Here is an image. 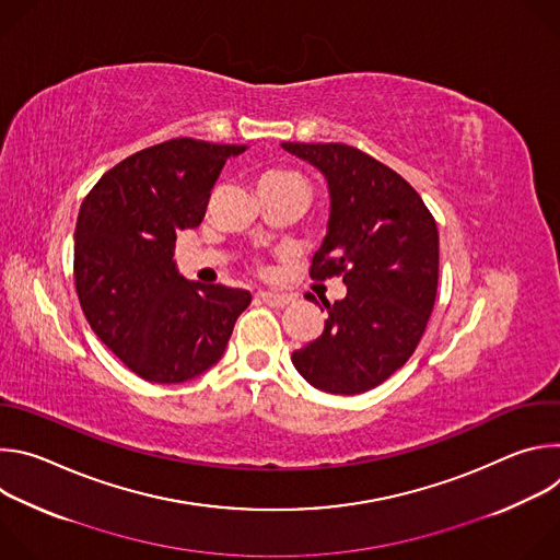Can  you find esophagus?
<instances>
[{"label":"esophagus","instance_id":"esophagus-1","mask_svg":"<svg viewBox=\"0 0 560 560\" xmlns=\"http://www.w3.org/2000/svg\"><path fill=\"white\" fill-rule=\"evenodd\" d=\"M259 299L272 307H283L288 305L290 301H294L292 294L288 292H277V290H259Z\"/></svg>","mask_w":560,"mask_h":560}]
</instances>
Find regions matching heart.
Wrapping results in <instances>:
<instances>
[{"mask_svg": "<svg viewBox=\"0 0 560 560\" xmlns=\"http://www.w3.org/2000/svg\"><path fill=\"white\" fill-rule=\"evenodd\" d=\"M285 179H292V182H301L294 173H288V171H268L259 184H268V182H285ZM303 184V182H301Z\"/></svg>", "mask_w": 560, "mask_h": 560, "instance_id": "b5f03b06", "label": "heart"}]
</instances>
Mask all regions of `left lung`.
I'll return each instance as SVG.
<instances>
[{
    "label": "left lung",
    "mask_w": 560,
    "mask_h": 560,
    "mask_svg": "<svg viewBox=\"0 0 560 560\" xmlns=\"http://www.w3.org/2000/svg\"><path fill=\"white\" fill-rule=\"evenodd\" d=\"M326 177L328 232L310 275H341L348 294L328 307L322 337L292 352L316 389L361 394L417 350L436 299L439 230L419 192L346 143H281Z\"/></svg>",
    "instance_id": "8db88e82"
}]
</instances>
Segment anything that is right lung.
Segmentation results:
<instances>
[{
  "label": "right lung",
  "instance_id": "right-lung-1",
  "mask_svg": "<svg viewBox=\"0 0 560 560\" xmlns=\"http://www.w3.org/2000/svg\"><path fill=\"white\" fill-rule=\"evenodd\" d=\"M244 150L190 137L139 150L79 208V303L108 350L150 383L210 370L253 301L248 290L188 281L175 261L177 232L203 221L223 164Z\"/></svg>",
  "mask_w": 560,
  "mask_h": 560
}]
</instances>
